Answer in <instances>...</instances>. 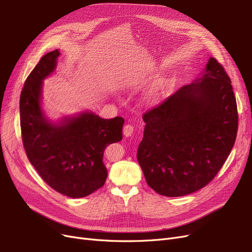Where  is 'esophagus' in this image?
<instances>
[{
    "label": "esophagus",
    "instance_id": "esophagus-1",
    "mask_svg": "<svg viewBox=\"0 0 252 252\" xmlns=\"http://www.w3.org/2000/svg\"><path fill=\"white\" fill-rule=\"evenodd\" d=\"M134 129H135V127L132 126V125H126L125 126H124V129H123V132H124V135L126 136V137H130L132 136L133 134H134Z\"/></svg>",
    "mask_w": 252,
    "mask_h": 252
}]
</instances>
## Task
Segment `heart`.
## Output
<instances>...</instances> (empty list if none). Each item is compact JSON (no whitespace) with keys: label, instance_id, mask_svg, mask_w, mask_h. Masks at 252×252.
Returning a JSON list of instances; mask_svg holds the SVG:
<instances>
[{"label":"heart","instance_id":"b5f03b06","mask_svg":"<svg viewBox=\"0 0 252 252\" xmlns=\"http://www.w3.org/2000/svg\"><path fill=\"white\" fill-rule=\"evenodd\" d=\"M158 93H157V91H152L150 94H149V97H150V100H156L157 97H158Z\"/></svg>","mask_w":252,"mask_h":252}]
</instances>
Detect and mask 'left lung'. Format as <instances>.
<instances>
[{"instance_id": "left-lung-1", "label": "left lung", "mask_w": 252, "mask_h": 252, "mask_svg": "<svg viewBox=\"0 0 252 252\" xmlns=\"http://www.w3.org/2000/svg\"><path fill=\"white\" fill-rule=\"evenodd\" d=\"M137 159L147 184L166 196L203 189L235 144L238 110L232 81L221 63L208 62L203 77L184 85L143 115Z\"/></svg>"}]
</instances>
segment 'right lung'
I'll use <instances>...</instances> for the list:
<instances>
[{
  "label": "right lung",
  "mask_w": 252,
  "mask_h": 252,
  "mask_svg": "<svg viewBox=\"0 0 252 252\" xmlns=\"http://www.w3.org/2000/svg\"><path fill=\"white\" fill-rule=\"evenodd\" d=\"M58 49L42 57L20 94L23 144L29 160L51 189L83 198L101 189L107 178L105 148L123 139V117L103 119L92 112L51 124L41 109L42 80L57 67Z\"/></svg>",
  "instance_id": "obj_1"
}]
</instances>
